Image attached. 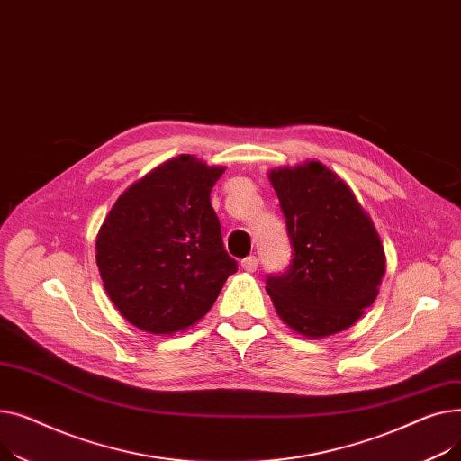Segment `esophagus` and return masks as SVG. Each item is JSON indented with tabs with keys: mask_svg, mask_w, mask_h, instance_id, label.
<instances>
[{
	"mask_svg": "<svg viewBox=\"0 0 461 461\" xmlns=\"http://www.w3.org/2000/svg\"><path fill=\"white\" fill-rule=\"evenodd\" d=\"M240 266H241L243 272L253 274V272H257V267H258V258H257L255 255H251V257H248V258H243Z\"/></svg>",
	"mask_w": 461,
	"mask_h": 461,
	"instance_id": "esophagus-1",
	"label": "esophagus"
}]
</instances>
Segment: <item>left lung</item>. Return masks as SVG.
Returning <instances> with one entry per match:
<instances>
[{
  "mask_svg": "<svg viewBox=\"0 0 461 461\" xmlns=\"http://www.w3.org/2000/svg\"><path fill=\"white\" fill-rule=\"evenodd\" d=\"M286 218L292 260L266 290L297 335L326 339L348 330L374 303L385 251L349 185L321 161L267 173Z\"/></svg>",
  "mask_w": 461,
  "mask_h": 461,
  "instance_id": "obj_1",
  "label": "left lung"
}]
</instances>
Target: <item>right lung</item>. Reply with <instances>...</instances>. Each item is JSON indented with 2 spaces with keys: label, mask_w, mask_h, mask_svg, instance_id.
<instances>
[{
  "label": "right lung",
  "mask_w": 461,
  "mask_h": 461,
  "mask_svg": "<svg viewBox=\"0 0 461 461\" xmlns=\"http://www.w3.org/2000/svg\"><path fill=\"white\" fill-rule=\"evenodd\" d=\"M223 173V166L180 154L133 182L105 215L98 272L131 326L152 335L195 326L236 274L210 204Z\"/></svg>",
  "instance_id": "right-lung-1"
}]
</instances>
